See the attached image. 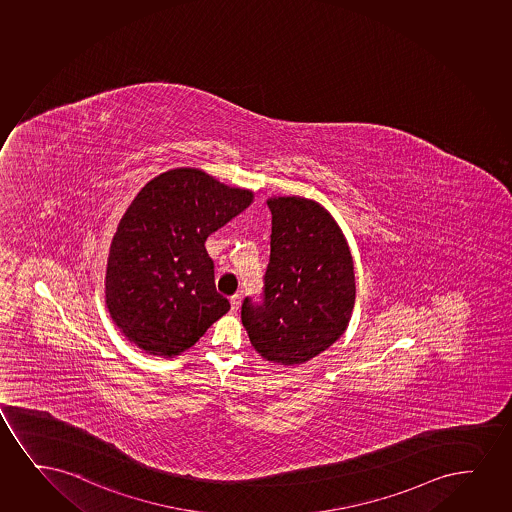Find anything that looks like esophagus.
<instances>
[{"instance_id": "1", "label": "esophagus", "mask_w": 512, "mask_h": 512, "mask_svg": "<svg viewBox=\"0 0 512 512\" xmlns=\"http://www.w3.org/2000/svg\"><path fill=\"white\" fill-rule=\"evenodd\" d=\"M240 303H242V298H240V294H233L232 298H230V310L233 313H237L240 308Z\"/></svg>"}]
</instances>
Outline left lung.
<instances>
[{"label":"left lung","instance_id":"left-lung-1","mask_svg":"<svg viewBox=\"0 0 512 512\" xmlns=\"http://www.w3.org/2000/svg\"><path fill=\"white\" fill-rule=\"evenodd\" d=\"M270 261L261 301L246 298L242 324L254 350L285 367L308 362L343 336L355 306L353 258L325 207L272 197Z\"/></svg>","mask_w":512,"mask_h":512}]
</instances>
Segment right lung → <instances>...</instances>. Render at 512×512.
<instances>
[{"mask_svg":"<svg viewBox=\"0 0 512 512\" xmlns=\"http://www.w3.org/2000/svg\"><path fill=\"white\" fill-rule=\"evenodd\" d=\"M254 194L201 169H169L138 192L110 244L105 303L124 336L150 355L192 348L230 310L204 242Z\"/></svg>","mask_w":512,"mask_h":512,"instance_id":"obj_1","label":"right lung"}]
</instances>
